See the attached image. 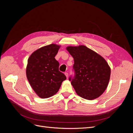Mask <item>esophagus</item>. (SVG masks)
Listing matches in <instances>:
<instances>
[{
	"label": "esophagus",
	"instance_id": "esophagus-1",
	"mask_svg": "<svg viewBox=\"0 0 133 133\" xmlns=\"http://www.w3.org/2000/svg\"><path fill=\"white\" fill-rule=\"evenodd\" d=\"M64 74H65V76H66V77L68 78V73H66V72H65V73H64Z\"/></svg>",
	"mask_w": 133,
	"mask_h": 133
}]
</instances>
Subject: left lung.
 Listing matches in <instances>:
<instances>
[{
	"label": "left lung",
	"mask_w": 133,
	"mask_h": 133,
	"mask_svg": "<svg viewBox=\"0 0 133 133\" xmlns=\"http://www.w3.org/2000/svg\"><path fill=\"white\" fill-rule=\"evenodd\" d=\"M66 50L73 57L74 78H69L79 96L93 100L105 90L110 76V68L101 55L85 45L69 46Z\"/></svg>",
	"instance_id": "left-lung-1"
}]
</instances>
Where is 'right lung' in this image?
I'll return each mask as SVG.
<instances>
[{"mask_svg": "<svg viewBox=\"0 0 133 133\" xmlns=\"http://www.w3.org/2000/svg\"><path fill=\"white\" fill-rule=\"evenodd\" d=\"M60 48L55 44L43 46L34 51L28 59L27 79L41 98H48L55 94L66 79L59 70V63L55 59Z\"/></svg>", "mask_w": 133, "mask_h": 133, "instance_id": "right-lung-1", "label": "right lung"}]
</instances>
